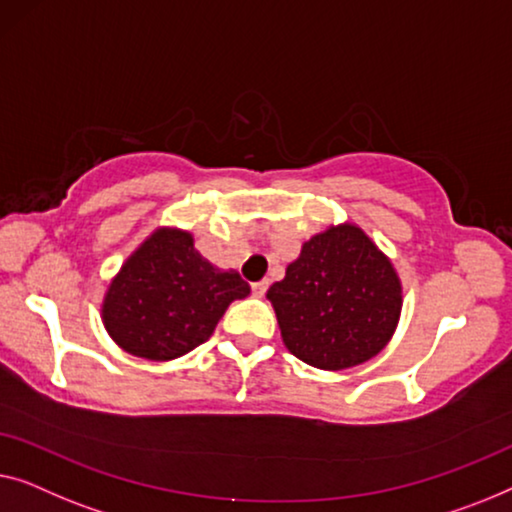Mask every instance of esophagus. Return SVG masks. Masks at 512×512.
<instances>
[{
    "label": "esophagus",
    "instance_id": "1",
    "mask_svg": "<svg viewBox=\"0 0 512 512\" xmlns=\"http://www.w3.org/2000/svg\"><path fill=\"white\" fill-rule=\"evenodd\" d=\"M266 290H269V280H259V283H253V294H257V297H264Z\"/></svg>",
    "mask_w": 512,
    "mask_h": 512
}]
</instances>
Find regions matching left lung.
Listing matches in <instances>:
<instances>
[{
  "label": "left lung",
  "mask_w": 512,
  "mask_h": 512,
  "mask_svg": "<svg viewBox=\"0 0 512 512\" xmlns=\"http://www.w3.org/2000/svg\"><path fill=\"white\" fill-rule=\"evenodd\" d=\"M266 297L287 350L325 371L376 357L401 313L397 271L355 225L329 227L306 241Z\"/></svg>",
  "instance_id": "1"
}]
</instances>
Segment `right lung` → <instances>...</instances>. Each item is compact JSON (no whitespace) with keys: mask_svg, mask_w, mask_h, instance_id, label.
Masks as SVG:
<instances>
[{"mask_svg":"<svg viewBox=\"0 0 512 512\" xmlns=\"http://www.w3.org/2000/svg\"><path fill=\"white\" fill-rule=\"evenodd\" d=\"M250 294L236 271H218L181 229H157L122 264L104 297V327L122 350L167 362L208 341L227 306Z\"/></svg>","mask_w":512,"mask_h":512,"instance_id":"1","label":"right lung"}]
</instances>
